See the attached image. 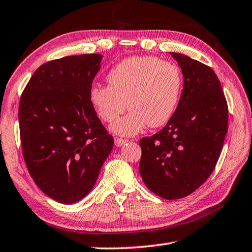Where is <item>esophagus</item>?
<instances>
[{"label":"esophagus","mask_w":252,"mask_h":252,"mask_svg":"<svg viewBox=\"0 0 252 252\" xmlns=\"http://www.w3.org/2000/svg\"><path fill=\"white\" fill-rule=\"evenodd\" d=\"M126 142H127L126 139H123V138H117V139H115V141H114L115 146H117V147H121L123 145H126Z\"/></svg>","instance_id":"34e87169"}]
</instances>
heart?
<instances>
[{"label":"heart","mask_w":252,"mask_h":252,"mask_svg":"<svg viewBox=\"0 0 252 252\" xmlns=\"http://www.w3.org/2000/svg\"><path fill=\"white\" fill-rule=\"evenodd\" d=\"M109 85H94L90 101L115 133L133 135L166 125L173 117L183 89L182 71L173 63L150 56H133L117 63L106 76Z\"/></svg>","instance_id":"heart-1"}]
</instances>
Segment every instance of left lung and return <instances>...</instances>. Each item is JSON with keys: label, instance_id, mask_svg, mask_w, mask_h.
Instances as JSON below:
<instances>
[{"label": "left lung", "instance_id": "left-lung-1", "mask_svg": "<svg viewBox=\"0 0 252 252\" xmlns=\"http://www.w3.org/2000/svg\"><path fill=\"white\" fill-rule=\"evenodd\" d=\"M170 55L184 76L181 99L166 126L140 140L139 171L153 193L178 199L196 190L214 170L227 132V104L211 67Z\"/></svg>", "mask_w": 252, "mask_h": 252}]
</instances>
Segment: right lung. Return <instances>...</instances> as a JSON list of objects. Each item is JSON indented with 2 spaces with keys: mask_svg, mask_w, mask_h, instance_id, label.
<instances>
[{
  "mask_svg": "<svg viewBox=\"0 0 252 252\" xmlns=\"http://www.w3.org/2000/svg\"><path fill=\"white\" fill-rule=\"evenodd\" d=\"M102 56H67L31 76L19 105L27 168L47 196L73 204L93 189L113 148L90 101Z\"/></svg>",
  "mask_w": 252,
  "mask_h": 252,
  "instance_id": "add662e5",
  "label": "right lung"
}]
</instances>
